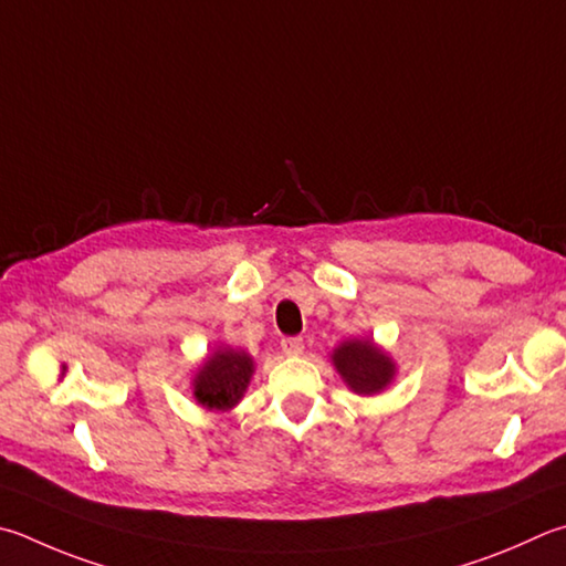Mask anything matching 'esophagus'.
I'll return each mask as SVG.
<instances>
[{
  "label": "esophagus",
  "mask_w": 566,
  "mask_h": 566,
  "mask_svg": "<svg viewBox=\"0 0 566 566\" xmlns=\"http://www.w3.org/2000/svg\"><path fill=\"white\" fill-rule=\"evenodd\" d=\"M282 352H284V356H302L304 354V342H302V338H296V336L282 338Z\"/></svg>",
  "instance_id": "obj_1"
}]
</instances>
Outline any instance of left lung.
Masks as SVG:
<instances>
[{"label": "left lung", "mask_w": 566, "mask_h": 566, "mask_svg": "<svg viewBox=\"0 0 566 566\" xmlns=\"http://www.w3.org/2000/svg\"><path fill=\"white\" fill-rule=\"evenodd\" d=\"M332 364L342 381L356 396H376L386 390L398 374L394 356L374 338H346L332 352Z\"/></svg>", "instance_id": "obj_1"}]
</instances>
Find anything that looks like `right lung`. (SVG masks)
Returning <instances> with one entry per match:
<instances>
[{"label": "right lung", "instance_id": "obj_1", "mask_svg": "<svg viewBox=\"0 0 566 566\" xmlns=\"http://www.w3.org/2000/svg\"><path fill=\"white\" fill-rule=\"evenodd\" d=\"M254 376V358L234 346H214L195 371L190 388L195 400L208 410L228 413L244 398Z\"/></svg>", "mask_w": 566, "mask_h": 566}]
</instances>
